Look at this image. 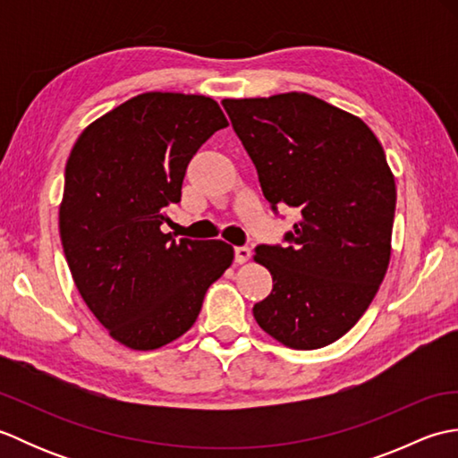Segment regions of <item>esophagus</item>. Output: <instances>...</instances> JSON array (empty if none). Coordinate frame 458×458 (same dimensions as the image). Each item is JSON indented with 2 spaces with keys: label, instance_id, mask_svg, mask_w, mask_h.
<instances>
[{
  "label": "esophagus",
  "instance_id": "esophagus-1",
  "mask_svg": "<svg viewBox=\"0 0 458 458\" xmlns=\"http://www.w3.org/2000/svg\"><path fill=\"white\" fill-rule=\"evenodd\" d=\"M250 256H251V250H250L248 246H238V248L234 250L236 264H246V261L250 259Z\"/></svg>",
  "mask_w": 458,
  "mask_h": 458
}]
</instances>
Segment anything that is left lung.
<instances>
[{
    "instance_id": "8db88e82",
    "label": "left lung",
    "mask_w": 458,
    "mask_h": 458,
    "mask_svg": "<svg viewBox=\"0 0 458 458\" xmlns=\"http://www.w3.org/2000/svg\"><path fill=\"white\" fill-rule=\"evenodd\" d=\"M264 197L299 210L289 244L258 246L271 293L254 305L277 343L315 350L352 328L390 266L395 181L368 125L305 92L222 100Z\"/></svg>"
}]
</instances>
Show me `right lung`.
I'll return each mask as SVG.
<instances>
[{
  "mask_svg": "<svg viewBox=\"0 0 458 458\" xmlns=\"http://www.w3.org/2000/svg\"><path fill=\"white\" fill-rule=\"evenodd\" d=\"M226 125L208 96L145 92L92 122L66 161L64 258L92 315L131 350L187 333L234 259L222 240L177 242L161 232L192 155Z\"/></svg>",
  "mask_w": 458,
  "mask_h": 458,
  "instance_id": "obj_1",
  "label": "right lung"
}]
</instances>
